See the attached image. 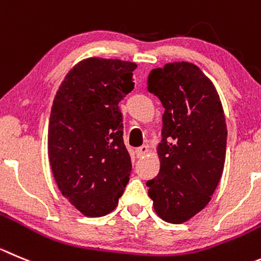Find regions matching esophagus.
<instances>
[{"mask_svg":"<svg viewBox=\"0 0 261 261\" xmlns=\"http://www.w3.org/2000/svg\"><path fill=\"white\" fill-rule=\"evenodd\" d=\"M147 152H148L147 145H142V147H139V148H136V149H135L136 157H139V158L143 157V155H144Z\"/></svg>","mask_w":261,"mask_h":261,"instance_id":"1","label":"esophagus"}]
</instances>
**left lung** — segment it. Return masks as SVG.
<instances>
[{
  "label": "left lung",
  "mask_w": 261,
  "mask_h": 261,
  "mask_svg": "<svg viewBox=\"0 0 261 261\" xmlns=\"http://www.w3.org/2000/svg\"><path fill=\"white\" fill-rule=\"evenodd\" d=\"M147 89L165 108L161 167L148 180L162 220L180 224L206 207L224 169L226 123L213 82L192 63H170L150 70Z\"/></svg>",
  "instance_id": "obj_1"
}]
</instances>
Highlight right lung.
<instances>
[{"instance_id":"add662e5","label":"right lung","mask_w":261,"mask_h":261,"mask_svg":"<svg viewBox=\"0 0 261 261\" xmlns=\"http://www.w3.org/2000/svg\"><path fill=\"white\" fill-rule=\"evenodd\" d=\"M135 63L89 58L65 75L48 123V158L63 196L84 215L113 211L133 169L118 103L134 89Z\"/></svg>"}]
</instances>
